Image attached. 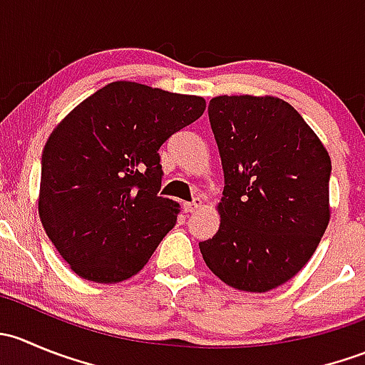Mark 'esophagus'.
Masks as SVG:
<instances>
[{"mask_svg": "<svg viewBox=\"0 0 365 365\" xmlns=\"http://www.w3.org/2000/svg\"><path fill=\"white\" fill-rule=\"evenodd\" d=\"M201 205H203V201H201L200 197H196V200L190 201V203H183V212L194 213V212H197V210L201 208Z\"/></svg>", "mask_w": 365, "mask_h": 365, "instance_id": "1", "label": "esophagus"}]
</instances>
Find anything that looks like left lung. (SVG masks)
<instances>
[{"label": "left lung", "instance_id": "1", "mask_svg": "<svg viewBox=\"0 0 365 365\" xmlns=\"http://www.w3.org/2000/svg\"><path fill=\"white\" fill-rule=\"evenodd\" d=\"M208 118L224 169L220 226L200 242L206 267L242 292L284 284L311 259L330 220L325 146L277 97H215Z\"/></svg>", "mask_w": 365, "mask_h": 365}]
</instances>
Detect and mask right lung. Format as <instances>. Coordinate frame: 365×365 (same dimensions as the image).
I'll return each instance as SVG.
<instances>
[{
    "label": "right lung",
    "instance_id": "obj_1",
    "mask_svg": "<svg viewBox=\"0 0 365 365\" xmlns=\"http://www.w3.org/2000/svg\"><path fill=\"white\" fill-rule=\"evenodd\" d=\"M205 108L201 97L116 81L54 128L42 153L38 213L79 277H132L175 227L180 205L159 196V150Z\"/></svg>",
    "mask_w": 365,
    "mask_h": 365
}]
</instances>
